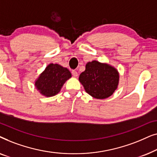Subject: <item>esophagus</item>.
Masks as SVG:
<instances>
[{
	"label": "esophagus",
	"instance_id": "34e87169",
	"mask_svg": "<svg viewBox=\"0 0 157 157\" xmlns=\"http://www.w3.org/2000/svg\"><path fill=\"white\" fill-rule=\"evenodd\" d=\"M72 75L74 77H77L78 76V73L76 71H72Z\"/></svg>",
	"mask_w": 157,
	"mask_h": 157
}]
</instances>
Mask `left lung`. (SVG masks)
Returning <instances> with one entry per match:
<instances>
[{
    "instance_id": "8db88e82",
    "label": "left lung",
    "mask_w": 157,
    "mask_h": 157,
    "mask_svg": "<svg viewBox=\"0 0 157 157\" xmlns=\"http://www.w3.org/2000/svg\"><path fill=\"white\" fill-rule=\"evenodd\" d=\"M78 80L90 96L104 99L117 89L119 73L110 64L94 60L86 64V69L80 74Z\"/></svg>"
}]
</instances>
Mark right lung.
I'll return each instance as SVG.
<instances>
[{
	"label": "right lung",
	"instance_id": "obj_1",
	"mask_svg": "<svg viewBox=\"0 0 157 157\" xmlns=\"http://www.w3.org/2000/svg\"><path fill=\"white\" fill-rule=\"evenodd\" d=\"M71 76L67 68L57 63H50L36 79L34 86L41 95L51 97L59 93L66 81Z\"/></svg>",
	"mask_w": 157,
	"mask_h": 157
}]
</instances>
